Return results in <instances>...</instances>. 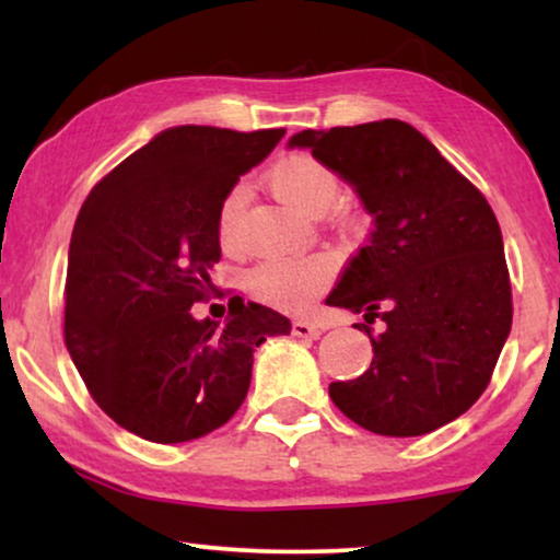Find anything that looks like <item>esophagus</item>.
I'll use <instances>...</instances> for the list:
<instances>
[{
  "label": "esophagus",
  "instance_id": "esophagus-1",
  "mask_svg": "<svg viewBox=\"0 0 560 560\" xmlns=\"http://www.w3.org/2000/svg\"><path fill=\"white\" fill-rule=\"evenodd\" d=\"M293 336L298 339H318L320 336V328L316 324H308V320H293Z\"/></svg>",
  "mask_w": 560,
  "mask_h": 560
}]
</instances>
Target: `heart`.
Segmentation results:
<instances>
[{"instance_id": "1", "label": "heart", "mask_w": 560, "mask_h": 560, "mask_svg": "<svg viewBox=\"0 0 560 560\" xmlns=\"http://www.w3.org/2000/svg\"><path fill=\"white\" fill-rule=\"evenodd\" d=\"M265 183L270 194L305 217H320L341 194V178L326 160L311 152H288L267 167ZM244 188L234 186L221 198L217 211V240L226 255L242 252ZM334 278V259L324 252L303 257L267 259L252 267L244 278L247 293L270 308L303 313L328 288Z\"/></svg>"}]
</instances>
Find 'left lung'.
Returning <instances> with one entry per match:
<instances>
[{
  "label": "left lung",
  "instance_id": "left-lung-1",
  "mask_svg": "<svg viewBox=\"0 0 560 560\" xmlns=\"http://www.w3.org/2000/svg\"><path fill=\"white\" fill-rule=\"evenodd\" d=\"M311 148L359 190L370 242L341 272L328 305L386 320L370 334L362 377L331 382L336 408L380 435H423L464 416L485 393L512 326V285L492 206L416 127L382 119L328 132Z\"/></svg>",
  "mask_w": 560,
  "mask_h": 560
}]
</instances>
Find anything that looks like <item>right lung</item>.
Returning a JSON list of instances; mask_svg holds the SVG:
<instances>
[{
    "label": "right lung",
    "instance_id": "add662e5",
    "mask_svg": "<svg viewBox=\"0 0 560 560\" xmlns=\"http://www.w3.org/2000/svg\"><path fill=\"white\" fill-rule=\"evenodd\" d=\"M285 129L173 127L104 175L75 219L63 339L98 408L152 443L217 431L242 408L252 354L290 320L229 301V318L196 320L219 262L217 211L242 173Z\"/></svg>",
    "mask_w": 560,
    "mask_h": 560
}]
</instances>
